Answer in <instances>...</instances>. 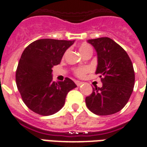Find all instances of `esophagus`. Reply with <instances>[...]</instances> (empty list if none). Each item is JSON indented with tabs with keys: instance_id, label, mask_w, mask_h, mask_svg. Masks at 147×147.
I'll return each mask as SVG.
<instances>
[{
	"instance_id": "esophagus-1",
	"label": "esophagus",
	"mask_w": 147,
	"mask_h": 147,
	"mask_svg": "<svg viewBox=\"0 0 147 147\" xmlns=\"http://www.w3.org/2000/svg\"><path fill=\"white\" fill-rule=\"evenodd\" d=\"M76 84L78 86H81V85L82 84V82H80V81H76Z\"/></svg>"
}]
</instances>
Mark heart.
Instances as JSON below:
<instances>
[{
  "label": "heart",
  "mask_w": 147,
  "mask_h": 147,
  "mask_svg": "<svg viewBox=\"0 0 147 147\" xmlns=\"http://www.w3.org/2000/svg\"><path fill=\"white\" fill-rule=\"evenodd\" d=\"M92 51L91 47L86 43H82L80 47H79V51L82 54H85L86 52ZM89 71V68L88 67H77V68H73V74L78 78H82L86 76V74Z\"/></svg>",
  "instance_id": "b5f03b06"
}]
</instances>
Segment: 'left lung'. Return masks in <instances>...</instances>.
<instances>
[{
    "label": "left lung",
    "mask_w": 147,
    "mask_h": 147,
    "mask_svg": "<svg viewBox=\"0 0 147 147\" xmlns=\"http://www.w3.org/2000/svg\"><path fill=\"white\" fill-rule=\"evenodd\" d=\"M88 42L97 52L96 74L100 77L103 86L93 88L92 93L86 97V104L95 115H113L125 106L133 91V65L125 51L111 38H96Z\"/></svg>",
    "instance_id": "8db88e82"
}]
</instances>
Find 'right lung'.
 <instances>
[{
	"label": "right lung",
	"instance_id": "obj_1",
	"mask_svg": "<svg viewBox=\"0 0 147 147\" xmlns=\"http://www.w3.org/2000/svg\"><path fill=\"white\" fill-rule=\"evenodd\" d=\"M75 40L41 39L30 43L22 54L16 82L27 107L47 116L64 106L68 93L77 86L69 78L54 82L52 67L60 64L66 50Z\"/></svg>",
	"mask_w": 147,
	"mask_h": 147
}]
</instances>
